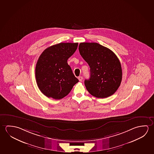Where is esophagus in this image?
Wrapping results in <instances>:
<instances>
[{
  "mask_svg": "<svg viewBox=\"0 0 154 154\" xmlns=\"http://www.w3.org/2000/svg\"><path fill=\"white\" fill-rule=\"evenodd\" d=\"M78 80L80 81V82H82V80H83V77H82V76H79V77H78Z\"/></svg>",
  "mask_w": 154,
  "mask_h": 154,
  "instance_id": "34e87169",
  "label": "esophagus"
}]
</instances>
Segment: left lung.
Listing matches in <instances>:
<instances>
[{
	"label": "left lung",
	"mask_w": 154,
	"mask_h": 154,
	"mask_svg": "<svg viewBox=\"0 0 154 154\" xmlns=\"http://www.w3.org/2000/svg\"><path fill=\"white\" fill-rule=\"evenodd\" d=\"M79 51L90 68V77L84 81L88 92L98 98L113 94L120 85L122 74L116 55L109 48L94 42L80 43Z\"/></svg>",
	"instance_id": "8db88e82"
}]
</instances>
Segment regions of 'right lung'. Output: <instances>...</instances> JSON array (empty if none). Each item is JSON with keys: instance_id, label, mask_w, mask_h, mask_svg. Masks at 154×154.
<instances>
[{"instance_id": "1", "label": "right lung", "mask_w": 154, "mask_h": 154, "mask_svg": "<svg viewBox=\"0 0 154 154\" xmlns=\"http://www.w3.org/2000/svg\"><path fill=\"white\" fill-rule=\"evenodd\" d=\"M78 44L60 43L51 45L40 56L36 65V81L41 92L48 98H63L79 82L67 63Z\"/></svg>"}]
</instances>
